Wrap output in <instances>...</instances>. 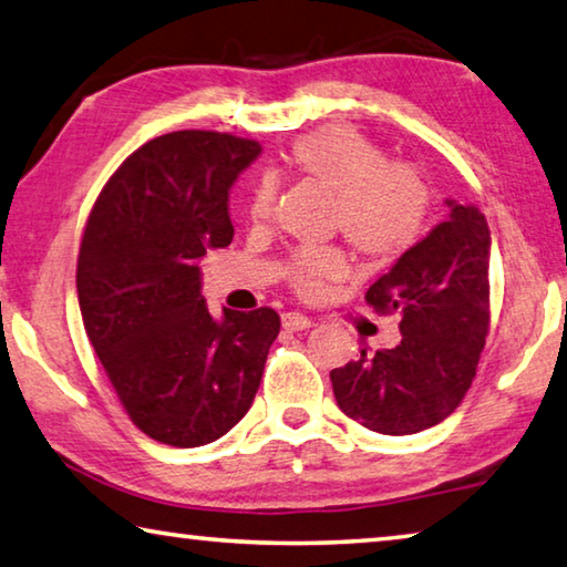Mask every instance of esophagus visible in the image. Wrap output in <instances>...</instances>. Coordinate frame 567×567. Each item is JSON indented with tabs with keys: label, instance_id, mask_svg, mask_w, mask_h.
I'll return each instance as SVG.
<instances>
[{
	"label": "esophagus",
	"instance_id": "obj_1",
	"mask_svg": "<svg viewBox=\"0 0 567 567\" xmlns=\"http://www.w3.org/2000/svg\"><path fill=\"white\" fill-rule=\"evenodd\" d=\"M312 324V320L307 318V315L302 312H285L282 315V328L290 330V332H297V330H307Z\"/></svg>",
	"mask_w": 567,
	"mask_h": 567
}]
</instances>
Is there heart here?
<instances>
[{"instance_id":"obj_1","label":"heart","mask_w":567,"mask_h":567,"mask_svg":"<svg viewBox=\"0 0 567 567\" xmlns=\"http://www.w3.org/2000/svg\"><path fill=\"white\" fill-rule=\"evenodd\" d=\"M290 165L302 177L334 197L332 229L344 237L368 265H388L405 255L425 229L430 189L415 167L390 162L385 150L352 130H318L295 142ZM272 182L252 189L247 215L255 225L270 219ZM348 260L334 247H305L292 255L287 275L295 290L318 292L338 280Z\"/></svg>"}]
</instances>
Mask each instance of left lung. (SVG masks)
<instances>
[{
	"label": "left lung",
	"instance_id": "8db88e82",
	"mask_svg": "<svg viewBox=\"0 0 567 567\" xmlns=\"http://www.w3.org/2000/svg\"><path fill=\"white\" fill-rule=\"evenodd\" d=\"M450 217L370 285L364 300L398 315L400 342L330 372L344 415L382 435L443 422L473 385L491 328V229L475 205L447 199Z\"/></svg>",
	"mask_w": 567,
	"mask_h": 567
}]
</instances>
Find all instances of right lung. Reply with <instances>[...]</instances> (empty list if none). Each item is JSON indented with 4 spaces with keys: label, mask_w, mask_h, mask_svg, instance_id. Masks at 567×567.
<instances>
[{
    "label": "right lung",
    "mask_w": 567,
    "mask_h": 567,
    "mask_svg": "<svg viewBox=\"0 0 567 567\" xmlns=\"http://www.w3.org/2000/svg\"><path fill=\"white\" fill-rule=\"evenodd\" d=\"M262 147L182 130L122 162L94 203L76 260L82 322L142 433L172 447L215 443L247 415L280 315L203 297L199 260L233 243L229 187Z\"/></svg>",
    "instance_id": "add662e5"
}]
</instances>
